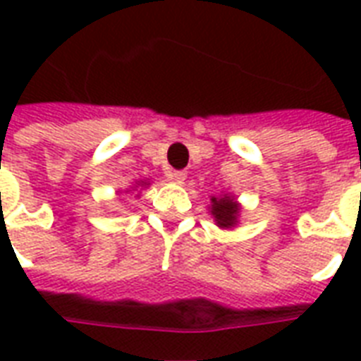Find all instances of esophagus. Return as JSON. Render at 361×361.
Masks as SVG:
<instances>
[{
  "label": "esophagus",
  "mask_w": 361,
  "mask_h": 361,
  "mask_svg": "<svg viewBox=\"0 0 361 361\" xmlns=\"http://www.w3.org/2000/svg\"><path fill=\"white\" fill-rule=\"evenodd\" d=\"M170 178L176 181V183H183L187 178L185 170H174V172H170Z\"/></svg>",
  "instance_id": "34e87169"
}]
</instances>
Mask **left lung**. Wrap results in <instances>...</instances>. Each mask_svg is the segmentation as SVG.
<instances>
[{
  "label": "left lung",
  "instance_id": "obj_1",
  "mask_svg": "<svg viewBox=\"0 0 361 361\" xmlns=\"http://www.w3.org/2000/svg\"><path fill=\"white\" fill-rule=\"evenodd\" d=\"M238 214H240V209H238V204L234 202V198H212V215H214L219 226H226L228 228V226L236 225Z\"/></svg>",
  "mask_w": 361,
  "mask_h": 361
}]
</instances>
